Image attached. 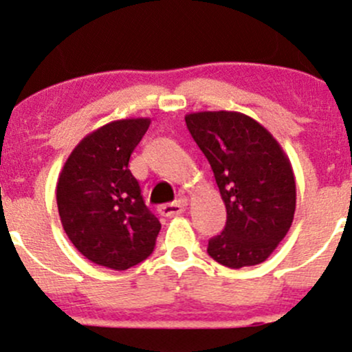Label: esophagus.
I'll list each match as a JSON object with an SVG mask.
<instances>
[{"label":"esophagus","mask_w":352,"mask_h":352,"mask_svg":"<svg viewBox=\"0 0 352 352\" xmlns=\"http://www.w3.org/2000/svg\"><path fill=\"white\" fill-rule=\"evenodd\" d=\"M187 206V199H179L177 202H172V204H164L158 207V212L165 217H173V216H180V214L186 210Z\"/></svg>","instance_id":"1"}]
</instances>
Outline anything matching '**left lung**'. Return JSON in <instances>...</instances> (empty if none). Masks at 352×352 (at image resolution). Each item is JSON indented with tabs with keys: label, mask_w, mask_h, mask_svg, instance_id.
<instances>
[{
	"label": "left lung",
	"mask_w": 352,
	"mask_h": 352,
	"mask_svg": "<svg viewBox=\"0 0 352 352\" xmlns=\"http://www.w3.org/2000/svg\"><path fill=\"white\" fill-rule=\"evenodd\" d=\"M192 138L209 160L228 212L207 253L228 268L263 263L294 223L297 187L275 136L238 111L186 114Z\"/></svg>",
	"instance_id": "left-lung-1"
}]
</instances>
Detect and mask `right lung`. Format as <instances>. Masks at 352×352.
<instances>
[{"instance_id":"add662e5","label":"right lung","mask_w":352,"mask_h":352,"mask_svg":"<svg viewBox=\"0 0 352 352\" xmlns=\"http://www.w3.org/2000/svg\"><path fill=\"white\" fill-rule=\"evenodd\" d=\"M148 126L150 118H126L94 129L70 151L58 175L65 234L89 261L118 272L146 260L162 228L128 168Z\"/></svg>"}]
</instances>
